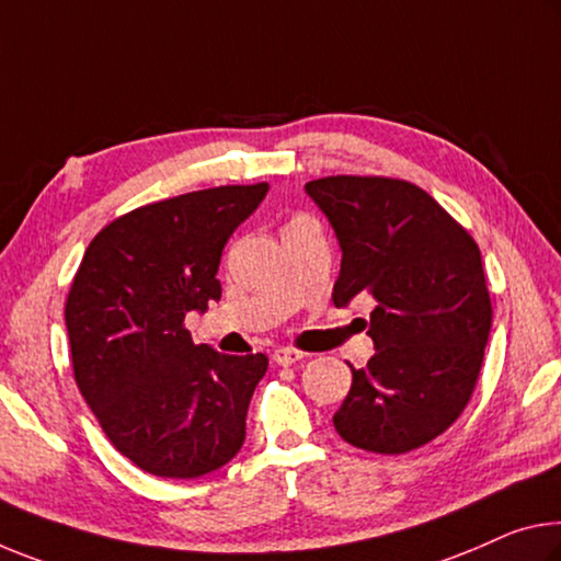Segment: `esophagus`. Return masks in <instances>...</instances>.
<instances>
[{"instance_id":"1","label":"esophagus","mask_w":561,"mask_h":561,"mask_svg":"<svg viewBox=\"0 0 561 561\" xmlns=\"http://www.w3.org/2000/svg\"><path fill=\"white\" fill-rule=\"evenodd\" d=\"M272 359L279 364V367H291V364H297L305 359V352L299 350H291V346H279V350H274Z\"/></svg>"}]
</instances>
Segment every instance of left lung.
I'll return each mask as SVG.
<instances>
[{"instance_id": "8db88e82", "label": "left lung", "mask_w": 561, "mask_h": 561, "mask_svg": "<svg viewBox=\"0 0 561 561\" xmlns=\"http://www.w3.org/2000/svg\"><path fill=\"white\" fill-rule=\"evenodd\" d=\"M342 247L336 307L369 295L375 357L352 364L334 430L352 447L404 455L447 432L472 399L492 329L479 247L412 182L336 174L307 182Z\"/></svg>"}]
</instances>
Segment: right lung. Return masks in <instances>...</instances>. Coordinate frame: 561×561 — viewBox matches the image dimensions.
<instances>
[{
  "instance_id": "1",
  "label": "right lung",
  "mask_w": 561,
  "mask_h": 561,
  "mask_svg": "<svg viewBox=\"0 0 561 561\" xmlns=\"http://www.w3.org/2000/svg\"><path fill=\"white\" fill-rule=\"evenodd\" d=\"M270 184H229L147 204L110 221L69 289L75 379L110 442L139 469L194 479L244 444L270 359L194 344L184 317L219 301L221 249Z\"/></svg>"
}]
</instances>
